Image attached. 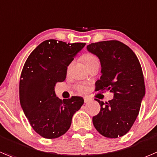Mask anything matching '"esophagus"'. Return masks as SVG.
<instances>
[{
    "instance_id": "obj_1",
    "label": "esophagus",
    "mask_w": 157,
    "mask_h": 157,
    "mask_svg": "<svg viewBox=\"0 0 157 157\" xmlns=\"http://www.w3.org/2000/svg\"><path fill=\"white\" fill-rule=\"evenodd\" d=\"M83 100H84L85 103H88V102H89L90 100V99L89 97H85L84 98H83Z\"/></svg>"
}]
</instances>
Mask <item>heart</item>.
Segmentation results:
<instances>
[{
  "label": "heart",
  "mask_w": 157,
  "mask_h": 157,
  "mask_svg": "<svg viewBox=\"0 0 157 157\" xmlns=\"http://www.w3.org/2000/svg\"><path fill=\"white\" fill-rule=\"evenodd\" d=\"M97 60H98L97 57H96L95 55L91 54H88L83 57V61H84L85 64L86 65L89 64V63H92L93 61ZM77 90L79 91V92L83 93V92H86V90H87V87H86V86H85V85L83 84H78L77 86Z\"/></svg>",
  "instance_id": "1"
}]
</instances>
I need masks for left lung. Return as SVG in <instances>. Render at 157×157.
Masks as SVG:
<instances>
[{
	"mask_svg": "<svg viewBox=\"0 0 157 157\" xmlns=\"http://www.w3.org/2000/svg\"><path fill=\"white\" fill-rule=\"evenodd\" d=\"M87 50L100 59L102 75L95 83V91L113 93V99L100 105L93 117L96 130L107 138L124 136L131 129L145 95L142 67L133 51L119 40L92 43Z\"/></svg>",
	"mask_w": 157,
	"mask_h": 157,
	"instance_id": "obj_1",
	"label": "left lung"
}]
</instances>
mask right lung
Instances as JSON below:
<instances>
[{
  "instance_id": "right-lung-1",
  "label": "right lung",
  "mask_w": 157,
  "mask_h": 157,
  "mask_svg": "<svg viewBox=\"0 0 157 157\" xmlns=\"http://www.w3.org/2000/svg\"><path fill=\"white\" fill-rule=\"evenodd\" d=\"M85 45L47 40L32 51L24 63L19 83L20 102L32 128L42 137L55 139L64 134L74 114L83 104L81 97L59 99L54 86L64 81L67 67Z\"/></svg>"
}]
</instances>
